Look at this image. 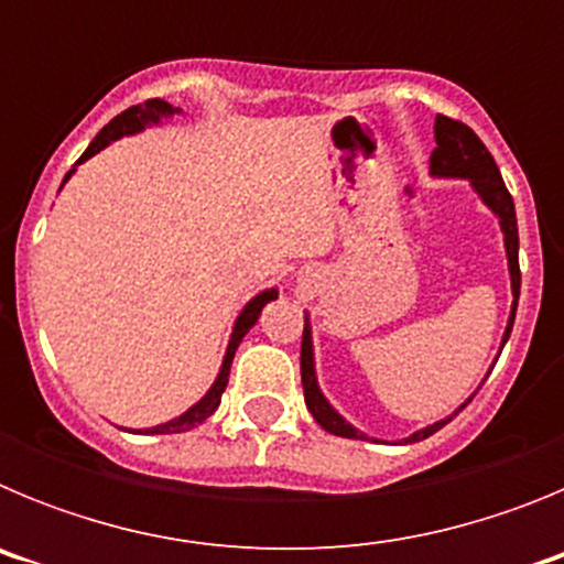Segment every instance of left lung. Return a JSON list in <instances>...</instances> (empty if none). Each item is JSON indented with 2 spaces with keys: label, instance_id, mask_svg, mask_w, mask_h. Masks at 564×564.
<instances>
[{
  "label": "left lung",
  "instance_id": "obj_1",
  "mask_svg": "<svg viewBox=\"0 0 564 564\" xmlns=\"http://www.w3.org/2000/svg\"><path fill=\"white\" fill-rule=\"evenodd\" d=\"M435 143L437 147L430 158L432 177H460V181H468L471 183V188L477 192V197H480V200L495 212L497 220H500L502 242H506V257H508V273H511V293H514L511 316H508L506 333H502V347H506L508 336H511V327H514L517 299H520V234H517L514 200H511V194H508L506 183H502L500 177V169H497L495 158H491V152L486 149V143H482L480 138L466 127V123L452 121V118H446V115H437ZM302 387H305L307 410H311V415L316 417V423L322 426V430L338 437L378 443L376 437H367L364 432H358L352 423L344 421V417L333 410L330 401L322 395V390H318L316 361H313V336H311L307 313H305V333H302ZM471 398H468V401H471ZM466 403H463V406H466ZM463 406H457V412H460ZM455 415L430 423V426H423V430H417L415 435L403 437L401 443H415V441H423V437L435 435V432L443 430V426H446Z\"/></svg>",
  "mask_w": 564,
  "mask_h": 564
}]
</instances>
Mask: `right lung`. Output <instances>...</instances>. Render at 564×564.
<instances>
[{"instance_id": "add662e5", "label": "right lung", "mask_w": 564, "mask_h": 564, "mask_svg": "<svg viewBox=\"0 0 564 564\" xmlns=\"http://www.w3.org/2000/svg\"><path fill=\"white\" fill-rule=\"evenodd\" d=\"M177 112H181V109L172 107V104H166V101H161V98H152V101H147V104H138V107L123 109L121 115H115L112 121H109L107 127H104L101 132L93 138V143H89L87 152L78 158L76 166H78V163L89 161L93 154H98L101 149H107L109 143L118 141V138H123V134L143 132L147 127H154V123L166 121V118H172V115H177ZM76 166L64 174V183L73 177ZM64 183H62V186H64ZM276 296H279L276 288H268V291L257 293V296H253L251 302L242 307V313H239L237 322H234L231 338H228V347H226V358H223V367H220V372H217V378H214L212 390H208L206 395L200 398V401L194 403L192 410L183 412L181 417L161 423V426H152V430H147V435H177V432H188V430H194L197 423L206 421L208 415H214V412H217L223 392H226V387H228V372H231V361H234V352H237L239 341H242V338H246V333L251 330L253 325H257V318H259V313H262V307H265L268 302H273Z\"/></svg>"}]
</instances>
